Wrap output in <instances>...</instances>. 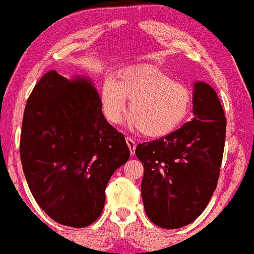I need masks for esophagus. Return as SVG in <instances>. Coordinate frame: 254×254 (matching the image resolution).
Segmentation results:
<instances>
[{
    "label": "esophagus",
    "mask_w": 254,
    "mask_h": 254,
    "mask_svg": "<svg viewBox=\"0 0 254 254\" xmlns=\"http://www.w3.org/2000/svg\"><path fill=\"white\" fill-rule=\"evenodd\" d=\"M125 140H127V146H129V149H130V154L133 155V154H135V149H136L135 140H133L132 138H130V137H127V138H125Z\"/></svg>",
    "instance_id": "obj_1"
}]
</instances>
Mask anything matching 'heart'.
<instances>
[{"label":"heart","instance_id":"obj_1","mask_svg":"<svg viewBox=\"0 0 254 254\" xmlns=\"http://www.w3.org/2000/svg\"><path fill=\"white\" fill-rule=\"evenodd\" d=\"M100 99L105 117L119 123L130 102L129 124L146 137L158 138L181 125L191 103V94L183 82L154 66H137L118 74L117 80L104 82Z\"/></svg>","mask_w":254,"mask_h":254}]
</instances>
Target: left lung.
Listing matches in <instances>:
<instances>
[{
    "mask_svg": "<svg viewBox=\"0 0 254 254\" xmlns=\"http://www.w3.org/2000/svg\"><path fill=\"white\" fill-rule=\"evenodd\" d=\"M193 94L190 122L136 148L144 167L140 189L145 213L168 230L190 224L203 212L218 185L224 155L226 118L216 92L197 81Z\"/></svg>",
    "mask_w": 254,
    "mask_h": 254,
    "instance_id": "8db88e82",
    "label": "left lung"
}]
</instances>
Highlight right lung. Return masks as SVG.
Instances as JSON below:
<instances>
[{
    "label": "right lung",
    "mask_w": 254,
    "mask_h": 254,
    "mask_svg": "<svg viewBox=\"0 0 254 254\" xmlns=\"http://www.w3.org/2000/svg\"><path fill=\"white\" fill-rule=\"evenodd\" d=\"M20 157L42 210L61 225L81 228L102 214L110 177L130 150L104 117L92 82L50 71L27 100Z\"/></svg>",
    "instance_id": "add662e5"
}]
</instances>
